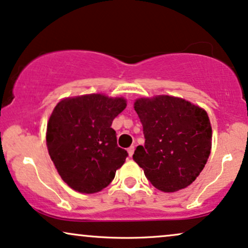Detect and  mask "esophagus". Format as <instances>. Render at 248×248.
Wrapping results in <instances>:
<instances>
[{"label": "esophagus", "instance_id": "obj_1", "mask_svg": "<svg viewBox=\"0 0 248 248\" xmlns=\"http://www.w3.org/2000/svg\"><path fill=\"white\" fill-rule=\"evenodd\" d=\"M128 155H129V156H133V155H134V151H135V147L134 146H130V147H128Z\"/></svg>", "mask_w": 248, "mask_h": 248}]
</instances>
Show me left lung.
<instances>
[{"mask_svg": "<svg viewBox=\"0 0 248 248\" xmlns=\"http://www.w3.org/2000/svg\"><path fill=\"white\" fill-rule=\"evenodd\" d=\"M134 108L145 144L136 147L133 159L147 180L164 192L190 186L211 153L212 127L205 109L171 96L140 98Z\"/></svg>", "mask_w": 248, "mask_h": 248, "instance_id": "obj_1", "label": "left lung"}]
</instances>
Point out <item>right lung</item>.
Here are the masks:
<instances>
[{
    "label": "right lung",
    "mask_w": 248,
    "mask_h": 248,
    "mask_svg": "<svg viewBox=\"0 0 248 248\" xmlns=\"http://www.w3.org/2000/svg\"><path fill=\"white\" fill-rule=\"evenodd\" d=\"M126 99L92 93L62 99L46 127V146L59 175L72 189L98 192L108 186L128 156L117 144L112 121Z\"/></svg>",
    "instance_id": "right-lung-1"
}]
</instances>
